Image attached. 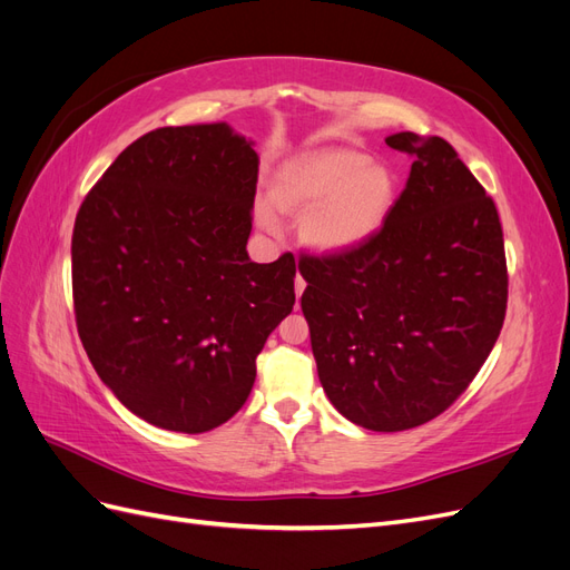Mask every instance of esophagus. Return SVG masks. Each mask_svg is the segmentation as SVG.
<instances>
[{"instance_id":"34e87169","label":"esophagus","mask_w":570,"mask_h":570,"mask_svg":"<svg viewBox=\"0 0 570 570\" xmlns=\"http://www.w3.org/2000/svg\"><path fill=\"white\" fill-rule=\"evenodd\" d=\"M304 287H306L304 278H302V275H297V278H295V292H297V297H302V292H304Z\"/></svg>"}]
</instances>
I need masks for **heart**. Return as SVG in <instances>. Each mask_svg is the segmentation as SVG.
I'll use <instances>...</instances> for the list:
<instances>
[{"mask_svg":"<svg viewBox=\"0 0 570 570\" xmlns=\"http://www.w3.org/2000/svg\"><path fill=\"white\" fill-rule=\"evenodd\" d=\"M396 199V180L385 164L364 151L331 147L287 161L271 185V199L254 202L264 230L281 233V214L304 216L302 239L318 254L358 249L383 230Z\"/></svg>","mask_w":570,"mask_h":570,"instance_id":"1","label":"heart"}]
</instances>
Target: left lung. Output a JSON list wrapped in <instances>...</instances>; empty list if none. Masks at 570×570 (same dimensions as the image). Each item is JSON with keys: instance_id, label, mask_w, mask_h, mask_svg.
Wrapping results in <instances>:
<instances>
[{"instance_id": "left-lung-1", "label": "left lung", "mask_w": 570, "mask_h": 570, "mask_svg": "<svg viewBox=\"0 0 570 570\" xmlns=\"http://www.w3.org/2000/svg\"><path fill=\"white\" fill-rule=\"evenodd\" d=\"M413 159L383 230L344 254H302V312L321 385L352 423L400 433L450 409L504 325L502 223L454 147L394 132Z\"/></svg>"}]
</instances>
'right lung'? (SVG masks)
<instances>
[{
	"label": "right lung",
	"mask_w": 570,
	"mask_h": 570,
	"mask_svg": "<svg viewBox=\"0 0 570 570\" xmlns=\"http://www.w3.org/2000/svg\"><path fill=\"white\" fill-rule=\"evenodd\" d=\"M256 180L254 142L228 124L157 128L76 216L78 335L101 383L151 425L195 435L233 419L295 306L292 254H247Z\"/></svg>",
	"instance_id": "obj_1"
}]
</instances>
